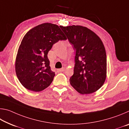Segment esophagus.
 Wrapping results in <instances>:
<instances>
[{"label":"esophagus","instance_id":"34e87169","mask_svg":"<svg viewBox=\"0 0 129 129\" xmlns=\"http://www.w3.org/2000/svg\"><path fill=\"white\" fill-rule=\"evenodd\" d=\"M64 68H62L61 69H57V72L58 73H61V72H62L64 71Z\"/></svg>","mask_w":129,"mask_h":129}]
</instances>
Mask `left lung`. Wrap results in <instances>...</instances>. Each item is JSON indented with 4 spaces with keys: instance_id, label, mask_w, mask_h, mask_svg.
I'll return each mask as SVG.
<instances>
[{
    "instance_id": "1",
    "label": "left lung",
    "mask_w": 129,
    "mask_h": 129,
    "mask_svg": "<svg viewBox=\"0 0 129 129\" xmlns=\"http://www.w3.org/2000/svg\"><path fill=\"white\" fill-rule=\"evenodd\" d=\"M76 51L71 85L82 94L95 92L106 77V54L102 40L92 30L81 25L60 26Z\"/></svg>"
}]
</instances>
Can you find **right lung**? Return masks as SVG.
Returning a JSON list of instances; mask_svg holds the SVG:
<instances>
[{
	"label": "right lung",
	"mask_w": 129,
	"mask_h": 129,
	"mask_svg": "<svg viewBox=\"0 0 129 129\" xmlns=\"http://www.w3.org/2000/svg\"><path fill=\"white\" fill-rule=\"evenodd\" d=\"M65 40L60 27L49 23L36 26L25 35L15 61L16 76L24 88L40 91L51 85L55 73L51 71L47 54L54 44Z\"/></svg>",
	"instance_id": "obj_1"
}]
</instances>
